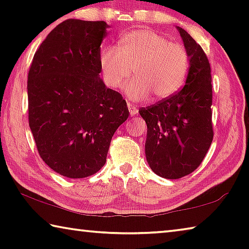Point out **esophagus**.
<instances>
[{
    "label": "esophagus",
    "mask_w": 249,
    "mask_h": 249,
    "mask_svg": "<svg viewBox=\"0 0 249 249\" xmlns=\"http://www.w3.org/2000/svg\"><path fill=\"white\" fill-rule=\"evenodd\" d=\"M127 107H128V111L130 113V115L134 116V115H137L138 114V108L135 107L134 104L132 103H127Z\"/></svg>",
    "instance_id": "obj_1"
}]
</instances>
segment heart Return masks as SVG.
Wrapping results in <instances>:
<instances>
[{"label":"heart","instance_id":"heart-1","mask_svg":"<svg viewBox=\"0 0 249 249\" xmlns=\"http://www.w3.org/2000/svg\"><path fill=\"white\" fill-rule=\"evenodd\" d=\"M190 56L183 45L171 43L161 34L142 28L126 33L117 46H105L100 52V68L105 83L119 88L132 73L125 92L133 101L153 93L167 99L178 91L187 78Z\"/></svg>","mask_w":249,"mask_h":249}]
</instances>
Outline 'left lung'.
I'll return each mask as SVG.
<instances>
[{"label":"left lung","instance_id":"1","mask_svg":"<svg viewBox=\"0 0 249 249\" xmlns=\"http://www.w3.org/2000/svg\"><path fill=\"white\" fill-rule=\"evenodd\" d=\"M177 28L190 56L185 84L169 98L140 108L147 124V161L156 175L166 179H179L195 171L214 135L209 59L183 28Z\"/></svg>","mask_w":249,"mask_h":249}]
</instances>
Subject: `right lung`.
I'll return each mask as SVG.
<instances>
[{"label":"right lung","instance_id":"right-lung-1","mask_svg":"<svg viewBox=\"0 0 249 249\" xmlns=\"http://www.w3.org/2000/svg\"><path fill=\"white\" fill-rule=\"evenodd\" d=\"M107 27L103 20H64L40 44L28 70V122L37 150L67 178L96 174L129 115L123 96L100 78Z\"/></svg>","mask_w":249,"mask_h":249}]
</instances>
